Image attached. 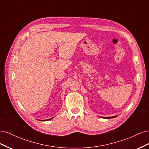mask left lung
I'll use <instances>...</instances> for the list:
<instances>
[{
    "label": "left lung",
    "mask_w": 149,
    "mask_h": 149,
    "mask_svg": "<svg viewBox=\"0 0 149 149\" xmlns=\"http://www.w3.org/2000/svg\"><path fill=\"white\" fill-rule=\"evenodd\" d=\"M117 116H112V117H105V118H106V119H111V118H116Z\"/></svg>",
    "instance_id": "8db88e82"
}]
</instances>
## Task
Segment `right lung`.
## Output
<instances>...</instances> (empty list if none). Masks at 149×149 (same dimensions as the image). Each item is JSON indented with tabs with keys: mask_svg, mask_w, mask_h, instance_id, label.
Segmentation results:
<instances>
[{
	"mask_svg": "<svg viewBox=\"0 0 149 149\" xmlns=\"http://www.w3.org/2000/svg\"><path fill=\"white\" fill-rule=\"evenodd\" d=\"M52 118H51V119H47V120H43V121H45V120H49V119H52Z\"/></svg>",
	"mask_w": 149,
	"mask_h": 149,
	"instance_id": "add662e5",
	"label": "right lung"
}]
</instances>
